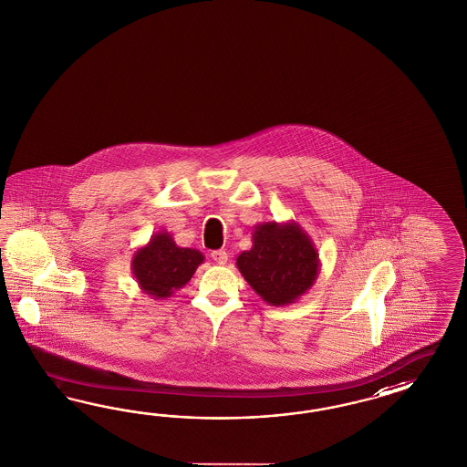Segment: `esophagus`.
Returning a JSON list of instances; mask_svg holds the SVG:
<instances>
[{
	"label": "esophagus",
	"instance_id": "obj_1",
	"mask_svg": "<svg viewBox=\"0 0 467 467\" xmlns=\"http://www.w3.org/2000/svg\"><path fill=\"white\" fill-rule=\"evenodd\" d=\"M212 257H213L214 263H218V265H225L228 261V254L223 251V249H220V251H213L212 253Z\"/></svg>",
	"mask_w": 467,
	"mask_h": 467
}]
</instances>
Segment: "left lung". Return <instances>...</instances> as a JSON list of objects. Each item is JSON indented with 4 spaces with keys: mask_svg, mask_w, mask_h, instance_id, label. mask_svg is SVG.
Instances as JSON below:
<instances>
[{
    "mask_svg": "<svg viewBox=\"0 0 467 467\" xmlns=\"http://www.w3.org/2000/svg\"><path fill=\"white\" fill-rule=\"evenodd\" d=\"M244 280L269 306H290L306 295L320 273L316 244L295 220L254 227L253 247L237 255Z\"/></svg>",
    "mask_w": 467,
    "mask_h": 467,
    "instance_id": "8db88e82",
    "label": "left lung"
}]
</instances>
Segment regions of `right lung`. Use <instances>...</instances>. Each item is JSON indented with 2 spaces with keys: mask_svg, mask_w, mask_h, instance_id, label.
I'll return each instance as SVG.
<instances>
[{
  "mask_svg": "<svg viewBox=\"0 0 467 467\" xmlns=\"http://www.w3.org/2000/svg\"><path fill=\"white\" fill-rule=\"evenodd\" d=\"M202 261L198 249L179 247L172 235L161 230L134 253L131 271L143 294L163 300L187 285Z\"/></svg>",
  "mask_w": 467,
  "mask_h": 467,
  "instance_id": "obj_1",
  "label": "right lung"
}]
</instances>
